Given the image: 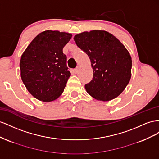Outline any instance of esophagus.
<instances>
[{
  "instance_id": "1",
  "label": "esophagus",
  "mask_w": 159,
  "mask_h": 159,
  "mask_svg": "<svg viewBox=\"0 0 159 159\" xmlns=\"http://www.w3.org/2000/svg\"><path fill=\"white\" fill-rule=\"evenodd\" d=\"M80 66H77L76 69H75V70L76 72H79L80 70Z\"/></svg>"
}]
</instances>
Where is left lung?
Instances as JSON below:
<instances>
[{
  "mask_svg": "<svg viewBox=\"0 0 159 159\" xmlns=\"http://www.w3.org/2000/svg\"><path fill=\"white\" fill-rule=\"evenodd\" d=\"M74 40L89 56L93 70L92 80L84 86L87 92L102 101L119 96L129 83L132 68L130 54L124 44L102 30L83 32Z\"/></svg>",
  "mask_w": 159,
  "mask_h": 159,
  "instance_id": "1",
  "label": "left lung"
}]
</instances>
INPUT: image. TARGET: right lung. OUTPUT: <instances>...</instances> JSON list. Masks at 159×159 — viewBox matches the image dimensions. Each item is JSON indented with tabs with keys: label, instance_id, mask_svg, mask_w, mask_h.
Instances as JSON below:
<instances>
[{
	"label": "right lung",
	"instance_id": "1",
	"mask_svg": "<svg viewBox=\"0 0 159 159\" xmlns=\"http://www.w3.org/2000/svg\"><path fill=\"white\" fill-rule=\"evenodd\" d=\"M72 34L47 30L26 47L20 61L21 79L28 91L43 102H51L64 91L70 72L62 49Z\"/></svg>",
	"mask_w": 159,
	"mask_h": 159
}]
</instances>
